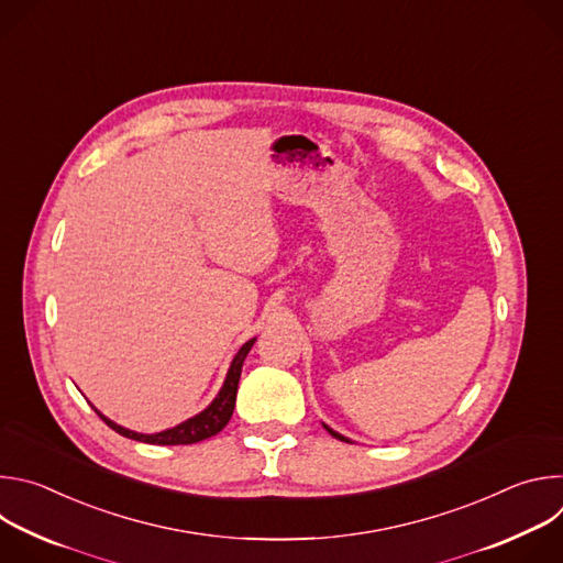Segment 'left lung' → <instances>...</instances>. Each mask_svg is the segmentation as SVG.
<instances>
[{
    "instance_id": "obj_1",
    "label": "left lung",
    "mask_w": 563,
    "mask_h": 563,
    "mask_svg": "<svg viewBox=\"0 0 563 563\" xmlns=\"http://www.w3.org/2000/svg\"><path fill=\"white\" fill-rule=\"evenodd\" d=\"M325 430H328V432H330V434H332V437H334V439H339V441H350V439H345V437H341V434H339V432H334V430H332V428H328V426H325Z\"/></svg>"
}]
</instances>
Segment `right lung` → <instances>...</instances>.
<instances>
[{
  "mask_svg": "<svg viewBox=\"0 0 563 563\" xmlns=\"http://www.w3.org/2000/svg\"><path fill=\"white\" fill-rule=\"evenodd\" d=\"M256 343V339L247 341L243 347H240V352L233 356L231 361V367L227 372V378H224V385L222 389L218 391V396L213 398V404L200 412L198 417L172 428V430H165V432H157V434H137V432H131L126 428H120L118 423L109 421L107 417H102L98 410V417L111 428L115 430L118 434L126 437V439H133V441H142V443H153V445H189V443H198V441H205L209 437H216L231 419L233 415V408H235V391H238V380H240V372H243V363L252 350V345Z\"/></svg>",
  "mask_w": 563,
  "mask_h": 563,
  "instance_id": "1",
  "label": "right lung"
}]
</instances>
